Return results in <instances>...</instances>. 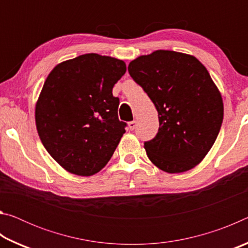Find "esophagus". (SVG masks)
Here are the masks:
<instances>
[{
	"mask_svg": "<svg viewBox=\"0 0 248 248\" xmlns=\"http://www.w3.org/2000/svg\"><path fill=\"white\" fill-rule=\"evenodd\" d=\"M128 125H129V129L130 130H134V129H136V127H137V121L136 120L130 121V123L128 124Z\"/></svg>",
	"mask_w": 248,
	"mask_h": 248,
	"instance_id": "34e87169",
	"label": "esophagus"
}]
</instances>
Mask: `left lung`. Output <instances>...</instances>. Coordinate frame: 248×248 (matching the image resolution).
<instances>
[{
  "label": "left lung",
  "instance_id": "obj_1",
  "mask_svg": "<svg viewBox=\"0 0 248 248\" xmlns=\"http://www.w3.org/2000/svg\"><path fill=\"white\" fill-rule=\"evenodd\" d=\"M128 71L158 112V132L144 142L151 162L170 174L198 165L223 121V102L208 70L194 56L156 50L130 62Z\"/></svg>",
  "mask_w": 248,
  "mask_h": 248
}]
</instances>
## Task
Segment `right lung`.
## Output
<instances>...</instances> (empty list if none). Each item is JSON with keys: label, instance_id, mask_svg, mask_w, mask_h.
<instances>
[{"label": "right lung", "instance_id": "1", "mask_svg": "<svg viewBox=\"0 0 248 248\" xmlns=\"http://www.w3.org/2000/svg\"><path fill=\"white\" fill-rule=\"evenodd\" d=\"M118 59L86 53L58 64L36 104L39 138L70 173L91 176L104 169L125 132L112 87L125 73Z\"/></svg>", "mask_w": 248, "mask_h": 248}]
</instances>
